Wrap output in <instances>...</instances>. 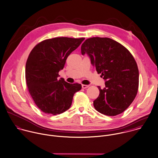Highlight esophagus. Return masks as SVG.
I'll list each match as a JSON object with an SVG mask.
<instances>
[{
    "instance_id": "1",
    "label": "esophagus",
    "mask_w": 158,
    "mask_h": 158,
    "mask_svg": "<svg viewBox=\"0 0 158 158\" xmlns=\"http://www.w3.org/2000/svg\"><path fill=\"white\" fill-rule=\"evenodd\" d=\"M89 86H90L89 85H82V89H87V88H88Z\"/></svg>"
}]
</instances>
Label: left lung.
<instances>
[{
	"label": "left lung",
	"mask_w": 158,
	"mask_h": 158,
	"mask_svg": "<svg viewBox=\"0 0 158 158\" xmlns=\"http://www.w3.org/2000/svg\"><path fill=\"white\" fill-rule=\"evenodd\" d=\"M98 74L106 81L105 87L98 86L99 95L94 101L99 113L115 116L124 112L132 102L139 88V69L130 52L109 38L93 37L81 46Z\"/></svg>",
	"instance_id": "obj_1"
}]
</instances>
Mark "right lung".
Segmentation results:
<instances>
[{"instance_id":"1","label":"right lung","mask_w":158,"mask_h":158,"mask_svg":"<svg viewBox=\"0 0 158 158\" xmlns=\"http://www.w3.org/2000/svg\"><path fill=\"white\" fill-rule=\"evenodd\" d=\"M84 39H48L31 51L26 64V84L33 100L42 112L54 115L65 112L71 106L74 94L82 89L81 84H69L58 77L67 57Z\"/></svg>"}]
</instances>
